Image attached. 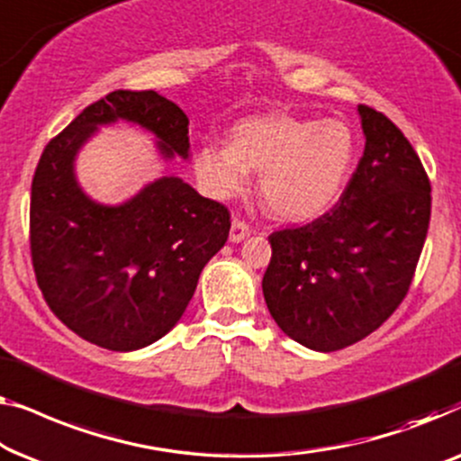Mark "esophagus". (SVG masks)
<instances>
[{"instance_id":"1","label":"esophagus","mask_w":461,"mask_h":461,"mask_svg":"<svg viewBox=\"0 0 461 461\" xmlns=\"http://www.w3.org/2000/svg\"><path fill=\"white\" fill-rule=\"evenodd\" d=\"M250 236V228L246 225L242 219H233L231 221V230H230V242H242L244 238Z\"/></svg>"}]
</instances>
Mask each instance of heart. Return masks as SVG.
I'll return each instance as SVG.
<instances>
[{"label":"heart","instance_id":"b5f03b06","mask_svg":"<svg viewBox=\"0 0 461 461\" xmlns=\"http://www.w3.org/2000/svg\"><path fill=\"white\" fill-rule=\"evenodd\" d=\"M355 138L339 119L265 114L240 121L231 146L204 144L196 175L212 198H231L261 173L263 204L286 221H309L339 200L353 165Z\"/></svg>","mask_w":461,"mask_h":461}]
</instances>
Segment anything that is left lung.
I'll list each match as a JSON object with an SVG mask.
<instances>
[{"mask_svg": "<svg viewBox=\"0 0 461 461\" xmlns=\"http://www.w3.org/2000/svg\"><path fill=\"white\" fill-rule=\"evenodd\" d=\"M363 157L339 203L269 236L263 296L282 332L330 353L366 339L403 301L430 223V181L401 129L357 106Z\"/></svg>", "mask_w": 461, "mask_h": 461, "instance_id": "8db88e82", "label": "left lung"}]
</instances>
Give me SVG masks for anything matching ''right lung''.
I'll use <instances>...</instances> for the list:
<instances>
[{
  "label": "right lung",
  "mask_w": 461,
  "mask_h": 461,
  "mask_svg": "<svg viewBox=\"0 0 461 461\" xmlns=\"http://www.w3.org/2000/svg\"><path fill=\"white\" fill-rule=\"evenodd\" d=\"M157 135L165 160L190 158L187 116L157 92L116 89L45 146L31 185V257L45 303L64 326L108 351H138L171 330L200 271L230 236V211L179 177H160L121 204L81 190L75 158L102 125Z\"/></svg>",
  "instance_id": "1"
}]
</instances>
